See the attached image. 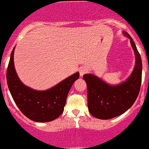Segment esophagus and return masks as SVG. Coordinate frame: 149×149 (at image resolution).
Wrapping results in <instances>:
<instances>
[{"mask_svg": "<svg viewBox=\"0 0 149 149\" xmlns=\"http://www.w3.org/2000/svg\"><path fill=\"white\" fill-rule=\"evenodd\" d=\"M87 72H88V69H87L86 68H84V67L81 68L79 69V73H80V76H82L83 75H84V73H86Z\"/></svg>", "mask_w": 149, "mask_h": 149, "instance_id": "obj_1", "label": "esophagus"}]
</instances>
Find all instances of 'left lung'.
I'll return each instance as SVG.
<instances>
[{"mask_svg": "<svg viewBox=\"0 0 149 149\" xmlns=\"http://www.w3.org/2000/svg\"><path fill=\"white\" fill-rule=\"evenodd\" d=\"M131 40L136 56V65L128 79L120 84L111 86L92 74L83 76L88 88V107L94 117L108 120L120 116L129 109L136 101L140 93L142 82V60L136 47L131 36L125 33Z\"/></svg>", "mask_w": 149, "mask_h": 149, "instance_id": "8db88e82", "label": "left lung"}]
</instances>
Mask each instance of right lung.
I'll list each match as a JSON object with an SVG mask.
<instances>
[{
  "instance_id": "obj_1",
  "label": "right lung",
  "mask_w": 149,
  "mask_h": 149,
  "mask_svg": "<svg viewBox=\"0 0 149 149\" xmlns=\"http://www.w3.org/2000/svg\"><path fill=\"white\" fill-rule=\"evenodd\" d=\"M14 49L12 51L6 71L8 88L15 102L29 120L39 123L53 121L64 111L67 96L72 85L79 78L76 73L47 91H35L25 86L14 68Z\"/></svg>"
}]
</instances>
